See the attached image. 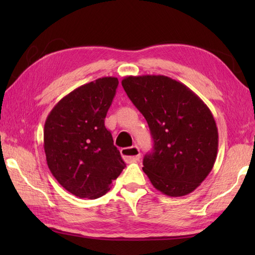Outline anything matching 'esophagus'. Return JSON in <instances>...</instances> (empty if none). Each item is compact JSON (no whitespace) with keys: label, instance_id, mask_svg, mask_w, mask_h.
<instances>
[{"label":"esophagus","instance_id":"obj_1","mask_svg":"<svg viewBox=\"0 0 255 255\" xmlns=\"http://www.w3.org/2000/svg\"><path fill=\"white\" fill-rule=\"evenodd\" d=\"M121 154L123 155L124 160L130 163V162H134L139 160L140 158V151L139 148L133 145V147H129V148H123L121 150Z\"/></svg>","mask_w":255,"mask_h":255}]
</instances>
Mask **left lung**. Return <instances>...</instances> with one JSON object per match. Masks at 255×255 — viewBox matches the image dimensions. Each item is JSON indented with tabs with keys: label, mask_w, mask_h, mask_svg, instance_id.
I'll return each mask as SVG.
<instances>
[{
	"label": "left lung",
	"mask_w": 255,
	"mask_h": 255,
	"mask_svg": "<svg viewBox=\"0 0 255 255\" xmlns=\"http://www.w3.org/2000/svg\"><path fill=\"white\" fill-rule=\"evenodd\" d=\"M122 85L153 139V152L144 156L142 167L150 182L171 197L195 191L217 158L218 129L208 106L165 75H129Z\"/></svg>",
	"instance_id": "1"
}]
</instances>
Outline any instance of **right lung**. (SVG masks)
<instances>
[{
  "mask_svg": "<svg viewBox=\"0 0 255 255\" xmlns=\"http://www.w3.org/2000/svg\"><path fill=\"white\" fill-rule=\"evenodd\" d=\"M118 79L100 78L59 101L48 115L44 149L51 174L69 193L94 199L105 195L125 169L104 119Z\"/></svg>",
  "mask_w": 255,
  "mask_h": 255,
  "instance_id": "obj_1",
  "label": "right lung"
}]
</instances>
